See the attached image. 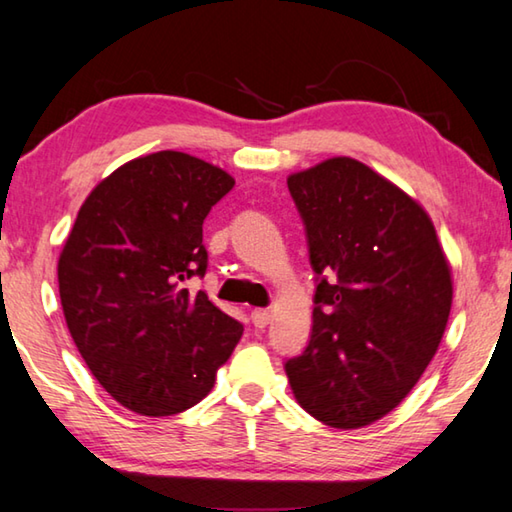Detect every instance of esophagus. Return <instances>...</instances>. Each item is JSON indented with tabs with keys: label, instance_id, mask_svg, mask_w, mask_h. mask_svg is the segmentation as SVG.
I'll return each instance as SVG.
<instances>
[{
	"label": "esophagus",
	"instance_id": "1",
	"mask_svg": "<svg viewBox=\"0 0 512 512\" xmlns=\"http://www.w3.org/2000/svg\"><path fill=\"white\" fill-rule=\"evenodd\" d=\"M250 318H253V325L255 327H266L268 323H271V311L268 309H253V314H250Z\"/></svg>",
	"mask_w": 512,
	"mask_h": 512
}]
</instances>
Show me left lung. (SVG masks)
Returning a JSON list of instances; mask_svg holds the SVG:
<instances>
[{
	"label": "left lung",
	"instance_id": "obj_1",
	"mask_svg": "<svg viewBox=\"0 0 512 512\" xmlns=\"http://www.w3.org/2000/svg\"><path fill=\"white\" fill-rule=\"evenodd\" d=\"M316 280L314 327L284 363L298 404L361 429L400 404L443 341L452 266L424 207L354 158L291 173Z\"/></svg>",
	"mask_w": 512,
	"mask_h": 512
}]
</instances>
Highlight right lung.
<instances>
[{
    "label": "right lung",
    "instance_id": "right-lung-1",
    "mask_svg": "<svg viewBox=\"0 0 512 512\" xmlns=\"http://www.w3.org/2000/svg\"><path fill=\"white\" fill-rule=\"evenodd\" d=\"M232 187L221 167L158 151L121 164L81 205L58 257L60 305L92 375L128 411L192 409L244 334L183 289L205 275L203 221Z\"/></svg>",
    "mask_w": 512,
    "mask_h": 512
}]
</instances>
